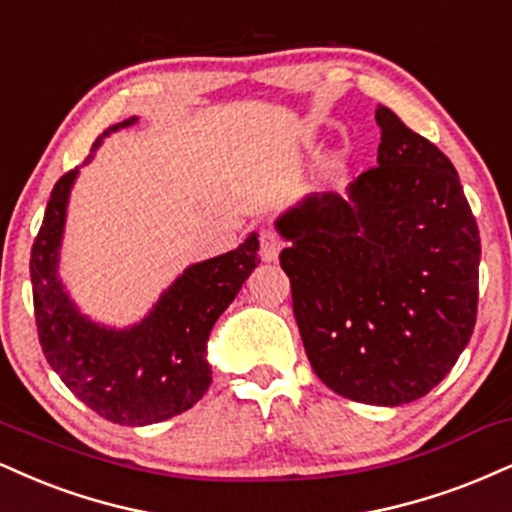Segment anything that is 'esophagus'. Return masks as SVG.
Segmentation results:
<instances>
[{
    "label": "esophagus",
    "mask_w": 512,
    "mask_h": 512,
    "mask_svg": "<svg viewBox=\"0 0 512 512\" xmlns=\"http://www.w3.org/2000/svg\"><path fill=\"white\" fill-rule=\"evenodd\" d=\"M283 248V240L279 238V233L272 229H262L260 233V255L264 262H276L279 260V252Z\"/></svg>",
    "instance_id": "obj_1"
}]
</instances>
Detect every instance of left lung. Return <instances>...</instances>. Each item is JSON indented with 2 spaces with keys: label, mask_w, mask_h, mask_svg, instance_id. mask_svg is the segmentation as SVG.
<instances>
[{
  "label": "left lung",
  "mask_w": 512,
  "mask_h": 512,
  "mask_svg": "<svg viewBox=\"0 0 512 512\" xmlns=\"http://www.w3.org/2000/svg\"><path fill=\"white\" fill-rule=\"evenodd\" d=\"M374 169L276 219L307 360L338 396L412 403L451 372L477 319V221L439 147L377 107Z\"/></svg>",
  "instance_id": "1"
}]
</instances>
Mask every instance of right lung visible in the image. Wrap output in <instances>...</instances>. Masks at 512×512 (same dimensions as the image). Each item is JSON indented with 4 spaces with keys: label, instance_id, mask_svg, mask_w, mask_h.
<instances>
[{
    "label": "right lung",
    "instance_id": "1",
    "mask_svg": "<svg viewBox=\"0 0 512 512\" xmlns=\"http://www.w3.org/2000/svg\"><path fill=\"white\" fill-rule=\"evenodd\" d=\"M135 121L131 116L109 126L92 143L83 164L95 157L107 135ZM76 178L78 166L57 181L30 252L42 353L73 396L104 420L126 427L164 422L193 408L212 384L209 334L260 264V240L250 233L236 250L190 264L140 322L123 329L100 324L78 310L59 276L61 240Z\"/></svg>",
    "mask_w": 512,
    "mask_h": 512
}]
</instances>
